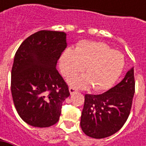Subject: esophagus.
Segmentation results:
<instances>
[{
	"label": "esophagus",
	"instance_id": "1",
	"mask_svg": "<svg viewBox=\"0 0 146 146\" xmlns=\"http://www.w3.org/2000/svg\"><path fill=\"white\" fill-rule=\"evenodd\" d=\"M69 91H70V94H74V93H76L77 92V89L73 87H70L69 88Z\"/></svg>",
	"mask_w": 146,
	"mask_h": 146
}]
</instances>
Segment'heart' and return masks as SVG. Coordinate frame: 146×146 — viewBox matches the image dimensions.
<instances>
[{"mask_svg": "<svg viewBox=\"0 0 146 146\" xmlns=\"http://www.w3.org/2000/svg\"><path fill=\"white\" fill-rule=\"evenodd\" d=\"M124 66L123 55L103 42L82 40L74 49L67 48L59 58L62 74L68 78L80 73L85 75L68 79L71 86L78 88L93 87L96 91L107 90L115 84Z\"/></svg>", "mask_w": 146, "mask_h": 146, "instance_id": "1", "label": "heart"}]
</instances>
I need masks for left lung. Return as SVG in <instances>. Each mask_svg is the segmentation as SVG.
<instances>
[{"mask_svg": "<svg viewBox=\"0 0 146 146\" xmlns=\"http://www.w3.org/2000/svg\"><path fill=\"white\" fill-rule=\"evenodd\" d=\"M135 93L134 70L131 68L120 83L99 95L86 94L82 110L83 132L96 139L117 132L127 119Z\"/></svg>", "mask_w": 146, "mask_h": 146, "instance_id": "1", "label": "left lung"}]
</instances>
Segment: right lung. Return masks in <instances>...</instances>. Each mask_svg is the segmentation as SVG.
<instances>
[{
	"label": "right lung",
	"mask_w": 146,
	"mask_h": 146,
	"mask_svg": "<svg viewBox=\"0 0 146 146\" xmlns=\"http://www.w3.org/2000/svg\"><path fill=\"white\" fill-rule=\"evenodd\" d=\"M66 46L65 32L44 30L27 37L15 53L11 70L13 101L21 119L31 126L55 124L62 102L70 96L56 69Z\"/></svg>",
	"instance_id": "right-lung-1"
}]
</instances>
